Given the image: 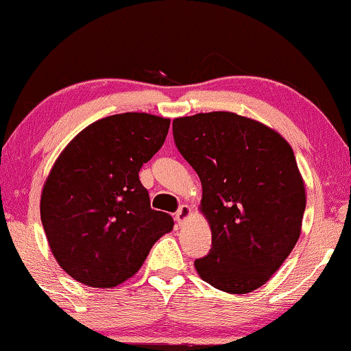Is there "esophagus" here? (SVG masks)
<instances>
[{
	"mask_svg": "<svg viewBox=\"0 0 351 351\" xmlns=\"http://www.w3.org/2000/svg\"><path fill=\"white\" fill-rule=\"evenodd\" d=\"M190 215H192V208H190L189 204H182V206L177 209V213H176V216H174L176 217V222L180 226L185 219H189Z\"/></svg>",
	"mask_w": 351,
	"mask_h": 351,
	"instance_id": "obj_1",
	"label": "esophagus"
}]
</instances>
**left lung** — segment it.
<instances>
[{"mask_svg": "<svg viewBox=\"0 0 351 351\" xmlns=\"http://www.w3.org/2000/svg\"><path fill=\"white\" fill-rule=\"evenodd\" d=\"M172 132L202 180L199 209L211 227V250L195 269L222 292H253L302 232L306 192L292 147L271 127L227 111L177 117Z\"/></svg>", "mask_w": 351, "mask_h": 351, "instance_id": "1", "label": "left lung"}]
</instances>
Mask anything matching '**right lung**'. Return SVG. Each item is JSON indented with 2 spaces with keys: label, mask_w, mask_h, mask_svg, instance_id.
I'll return each mask as SVG.
<instances>
[{
  "label": "right lung",
  "mask_w": 351,
  "mask_h": 351,
  "mask_svg": "<svg viewBox=\"0 0 351 351\" xmlns=\"http://www.w3.org/2000/svg\"><path fill=\"white\" fill-rule=\"evenodd\" d=\"M169 124L147 112L103 117L58 156L43 185L40 216L53 256L72 279L97 289L119 285L172 230V217L152 209L138 179Z\"/></svg>",
  "instance_id": "add662e5"
}]
</instances>
